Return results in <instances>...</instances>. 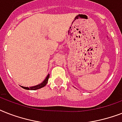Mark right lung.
<instances>
[{
	"label": "right lung",
	"mask_w": 122,
	"mask_h": 122,
	"mask_svg": "<svg viewBox=\"0 0 122 122\" xmlns=\"http://www.w3.org/2000/svg\"><path fill=\"white\" fill-rule=\"evenodd\" d=\"M49 78V74H48L47 76H46V78H45V80H44V81L42 82V83H41L40 84H39V85H36V86H30V87L22 86H21L22 88L25 89V90H38V89H40V88H42V87L45 86L46 85H47Z\"/></svg>",
	"instance_id": "1"
}]
</instances>
